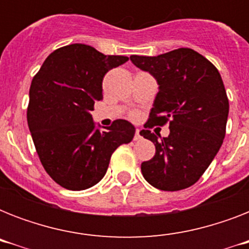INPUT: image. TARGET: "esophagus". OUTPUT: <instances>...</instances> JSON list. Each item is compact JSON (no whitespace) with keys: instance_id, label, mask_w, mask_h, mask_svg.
<instances>
[{"instance_id":"1","label":"esophagus","mask_w":249,"mask_h":249,"mask_svg":"<svg viewBox=\"0 0 249 249\" xmlns=\"http://www.w3.org/2000/svg\"><path fill=\"white\" fill-rule=\"evenodd\" d=\"M141 138H142V136H141V130L140 129H137L136 136H134V141H140Z\"/></svg>"}]
</instances>
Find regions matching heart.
<instances>
[{"mask_svg":"<svg viewBox=\"0 0 249 249\" xmlns=\"http://www.w3.org/2000/svg\"><path fill=\"white\" fill-rule=\"evenodd\" d=\"M137 116H138V115H137V113H133V115H132L133 119H137Z\"/></svg>","mask_w":249,"mask_h":249,"instance_id":"obj_1","label":"heart"}]
</instances>
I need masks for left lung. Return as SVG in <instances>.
I'll return each mask as SVG.
<instances>
[{
  "label": "left lung",
  "mask_w": 249,
  "mask_h": 249,
  "mask_svg": "<svg viewBox=\"0 0 249 249\" xmlns=\"http://www.w3.org/2000/svg\"><path fill=\"white\" fill-rule=\"evenodd\" d=\"M130 60L159 84L146 129L141 130L156 152L142 163V174L159 190L187 189L199 181L224 142L229 99L220 72L189 48L158 56L132 55ZM165 124H170V136L158 141L148 129Z\"/></svg>",
  "instance_id": "1"
}]
</instances>
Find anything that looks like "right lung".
Here are the masks:
<instances>
[{"instance_id": "right-lung-1", "label": "right lung", "mask_w": 249, "mask_h": 249, "mask_svg": "<svg viewBox=\"0 0 249 249\" xmlns=\"http://www.w3.org/2000/svg\"><path fill=\"white\" fill-rule=\"evenodd\" d=\"M128 59L72 44L53 52L33 77L29 132L46 173L64 189L80 191L98 183L113 151L134 137L136 129L126 120H115L101 132L90 115L94 102L103 99L106 73Z\"/></svg>"}]
</instances>
